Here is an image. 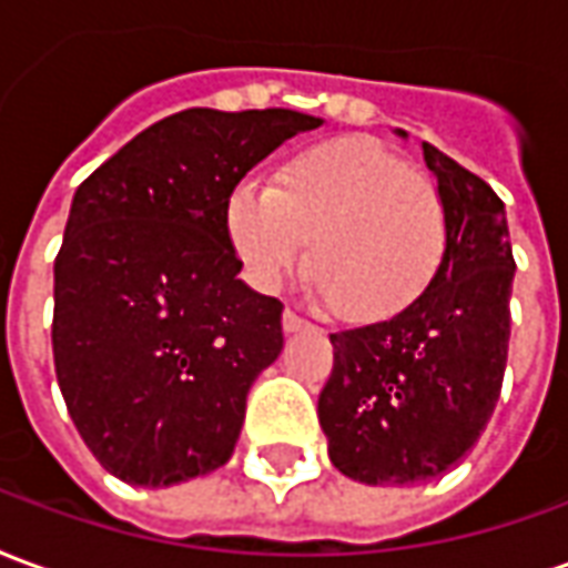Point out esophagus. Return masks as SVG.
Returning a JSON list of instances; mask_svg holds the SVG:
<instances>
[{"mask_svg":"<svg viewBox=\"0 0 568 568\" xmlns=\"http://www.w3.org/2000/svg\"><path fill=\"white\" fill-rule=\"evenodd\" d=\"M283 328L285 332H301V328H310V322L304 316H297L295 310H285L283 313Z\"/></svg>","mask_w":568,"mask_h":568,"instance_id":"obj_1","label":"esophagus"}]
</instances>
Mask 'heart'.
Returning a JSON list of instances; mask_svg holds the SVG:
<instances>
[{
    "label": "heart",
    "mask_w": 568,
    "mask_h": 568,
    "mask_svg": "<svg viewBox=\"0 0 568 568\" xmlns=\"http://www.w3.org/2000/svg\"><path fill=\"white\" fill-rule=\"evenodd\" d=\"M224 231L248 283L276 292L313 271L322 295L358 322L398 316L428 288L447 255L438 185L371 136H334L292 154L276 187L240 182Z\"/></svg>",
    "instance_id": "heart-1"
}]
</instances>
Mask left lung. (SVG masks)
Listing matches in <instances>:
<instances>
[{
	"label": "left lung",
	"mask_w": 568,
	"mask_h": 568,
	"mask_svg": "<svg viewBox=\"0 0 568 568\" xmlns=\"http://www.w3.org/2000/svg\"><path fill=\"white\" fill-rule=\"evenodd\" d=\"M447 206V255L398 316L332 334L320 423L337 471L374 487L444 475L487 428L511 337L514 255L499 194L423 142Z\"/></svg>",
	"instance_id": "8db88e82"
}]
</instances>
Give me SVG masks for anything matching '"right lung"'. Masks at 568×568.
I'll list each match as a JSON object with an SVG mask.
<instances>
[{"instance_id": "obj_1", "label": "right lung", "mask_w": 568, "mask_h": 568, "mask_svg": "<svg viewBox=\"0 0 568 568\" xmlns=\"http://www.w3.org/2000/svg\"><path fill=\"white\" fill-rule=\"evenodd\" d=\"M322 121L292 109H185L75 191L54 261V368L84 444L136 487L210 475L283 349V304L252 292L224 203L276 145Z\"/></svg>"}]
</instances>
